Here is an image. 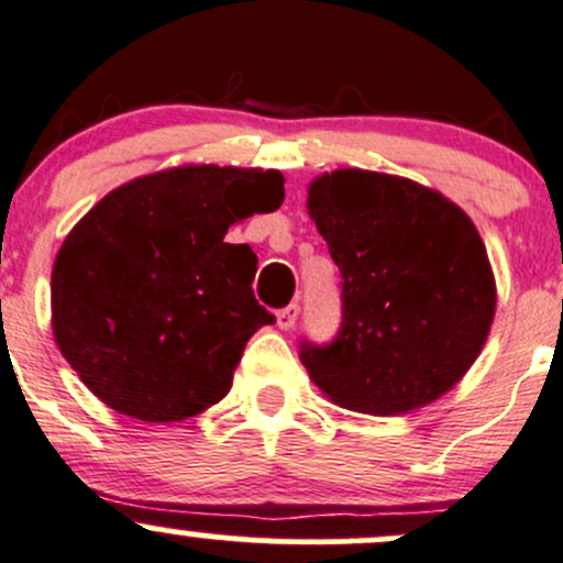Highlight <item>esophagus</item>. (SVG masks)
Listing matches in <instances>:
<instances>
[{
  "mask_svg": "<svg viewBox=\"0 0 563 563\" xmlns=\"http://www.w3.org/2000/svg\"><path fill=\"white\" fill-rule=\"evenodd\" d=\"M298 313H300V306L289 303L287 308H282V311L276 313V324H279L282 330H292L295 324H298Z\"/></svg>",
  "mask_w": 563,
  "mask_h": 563,
  "instance_id": "obj_1",
  "label": "esophagus"
}]
</instances>
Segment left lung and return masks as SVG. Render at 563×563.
<instances>
[{
	"instance_id": "1",
	"label": "left lung",
	"mask_w": 563,
	"mask_h": 563,
	"mask_svg": "<svg viewBox=\"0 0 563 563\" xmlns=\"http://www.w3.org/2000/svg\"><path fill=\"white\" fill-rule=\"evenodd\" d=\"M308 217L343 279V324L300 362L341 408L400 416L453 389L497 311L488 252L443 192L395 174L338 168L308 185Z\"/></svg>"
}]
</instances>
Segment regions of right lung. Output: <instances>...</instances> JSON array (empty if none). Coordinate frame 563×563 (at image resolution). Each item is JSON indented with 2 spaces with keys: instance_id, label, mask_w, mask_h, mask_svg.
I'll list each match as a JSON object with an SVG mask.
<instances>
[{
  "instance_id": "add662e5",
  "label": "right lung",
  "mask_w": 563,
  "mask_h": 563,
  "mask_svg": "<svg viewBox=\"0 0 563 563\" xmlns=\"http://www.w3.org/2000/svg\"><path fill=\"white\" fill-rule=\"evenodd\" d=\"M284 201L274 168L185 163L114 187L71 228L51 276L56 346L118 413L185 421L231 391L263 324L257 255L225 233Z\"/></svg>"
}]
</instances>
